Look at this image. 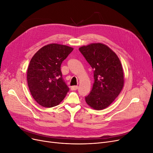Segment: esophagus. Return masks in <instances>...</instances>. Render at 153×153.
<instances>
[{
	"label": "esophagus",
	"instance_id": "obj_1",
	"mask_svg": "<svg viewBox=\"0 0 153 153\" xmlns=\"http://www.w3.org/2000/svg\"><path fill=\"white\" fill-rule=\"evenodd\" d=\"M78 86H77V85H74V86H72V87H71V89L72 91H76V90L78 89Z\"/></svg>",
	"mask_w": 153,
	"mask_h": 153
}]
</instances>
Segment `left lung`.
<instances>
[{"instance_id": "1", "label": "left lung", "mask_w": 153, "mask_h": 153, "mask_svg": "<svg viewBox=\"0 0 153 153\" xmlns=\"http://www.w3.org/2000/svg\"><path fill=\"white\" fill-rule=\"evenodd\" d=\"M79 50L94 69V82L89 94L85 97L86 103L97 110L107 108L124 86L121 61L112 49L101 43L82 46Z\"/></svg>"}]
</instances>
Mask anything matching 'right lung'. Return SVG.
I'll list each match as a JSON object with an SVG mask.
<instances>
[{
    "label": "right lung",
    "mask_w": 153,
    "mask_h": 153,
    "mask_svg": "<svg viewBox=\"0 0 153 153\" xmlns=\"http://www.w3.org/2000/svg\"><path fill=\"white\" fill-rule=\"evenodd\" d=\"M73 48L52 43L40 48L32 57L27 79L30 94L41 106L50 108L65 98L69 87L62 79L61 65Z\"/></svg>",
    "instance_id": "obj_1"
}]
</instances>
